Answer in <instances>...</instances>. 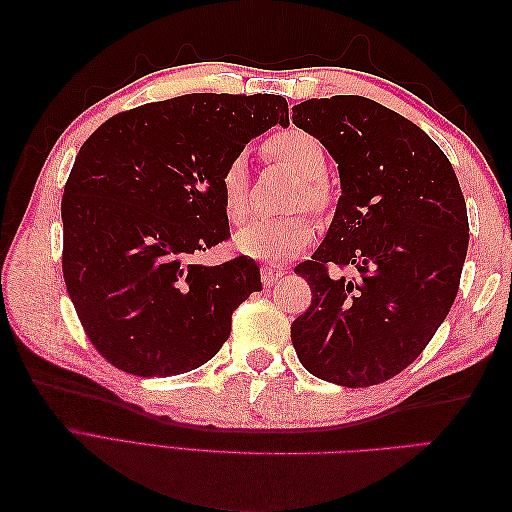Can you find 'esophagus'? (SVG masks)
<instances>
[{
    "label": "esophagus",
    "mask_w": 512,
    "mask_h": 512,
    "mask_svg": "<svg viewBox=\"0 0 512 512\" xmlns=\"http://www.w3.org/2000/svg\"><path fill=\"white\" fill-rule=\"evenodd\" d=\"M282 275H284V267H280V265H265V267H262V271H260V280H262V284H265V286H273L277 280H280Z\"/></svg>",
    "instance_id": "34e87169"
}]
</instances>
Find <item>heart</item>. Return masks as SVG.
Segmentation results:
<instances>
[{"label": "heart", "instance_id": "1", "mask_svg": "<svg viewBox=\"0 0 512 512\" xmlns=\"http://www.w3.org/2000/svg\"><path fill=\"white\" fill-rule=\"evenodd\" d=\"M267 153L288 166L294 175L305 179L297 196V205H307L322 211L329 203L322 177L327 175V151L314 134L290 128L273 134L267 141ZM222 203L230 218L239 220L247 209V179L245 156L230 158L220 175ZM314 239V220L307 213H292L284 218H252L237 228L232 243L237 252L258 260H286L303 252Z\"/></svg>", "mask_w": 512, "mask_h": 512}]
</instances>
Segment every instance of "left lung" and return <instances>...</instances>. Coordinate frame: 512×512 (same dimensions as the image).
I'll use <instances>...</instances> for the list:
<instances>
[{
    "label": "left lung",
    "instance_id": "1",
    "mask_svg": "<svg viewBox=\"0 0 512 512\" xmlns=\"http://www.w3.org/2000/svg\"><path fill=\"white\" fill-rule=\"evenodd\" d=\"M292 123L337 162L327 237L294 269L312 305L292 322L301 365L361 389L404 371L451 312L468 254L466 200L444 151L406 117L361 96L312 98ZM331 264L360 271L350 281Z\"/></svg>",
    "mask_w": 512,
    "mask_h": 512
}]
</instances>
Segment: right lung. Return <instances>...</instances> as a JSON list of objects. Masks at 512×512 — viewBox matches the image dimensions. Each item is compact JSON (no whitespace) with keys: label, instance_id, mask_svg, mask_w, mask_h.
I'll list each match as a JSON object with an SVG mask.
<instances>
[{"label":"right lung","instance_id":"right-lung-1","mask_svg":"<svg viewBox=\"0 0 512 512\" xmlns=\"http://www.w3.org/2000/svg\"><path fill=\"white\" fill-rule=\"evenodd\" d=\"M288 126L282 96L188 94L136 106L83 143L61 200L64 280L89 342L141 378L213 359L260 290L247 256L196 265L230 237L220 175L254 136Z\"/></svg>","mask_w":512,"mask_h":512}]
</instances>
